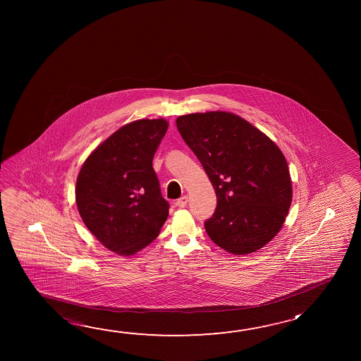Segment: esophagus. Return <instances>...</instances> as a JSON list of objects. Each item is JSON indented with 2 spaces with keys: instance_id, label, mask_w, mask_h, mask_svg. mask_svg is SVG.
<instances>
[{
  "instance_id": "obj_1",
  "label": "esophagus",
  "mask_w": 361,
  "mask_h": 361,
  "mask_svg": "<svg viewBox=\"0 0 361 361\" xmlns=\"http://www.w3.org/2000/svg\"><path fill=\"white\" fill-rule=\"evenodd\" d=\"M188 201H189V197L188 196L185 195L183 196V197H180V199H178L176 200V202H175V205L178 207H185L186 205H188Z\"/></svg>"
}]
</instances>
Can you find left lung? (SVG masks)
Segmentation results:
<instances>
[{"label":"left lung","mask_w":361,"mask_h":361,"mask_svg":"<svg viewBox=\"0 0 361 361\" xmlns=\"http://www.w3.org/2000/svg\"><path fill=\"white\" fill-rule=\"evenodd\" d=\"M176 124L216 194V210L205 221L209 238L231 255L263 248L282 229L292 202L282 151L234 113H190Z\"/></svg>","instance_id":"1"}]
</instances>
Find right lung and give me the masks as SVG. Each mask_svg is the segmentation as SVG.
<instances>
[{"instance_id":"1","label":"right lung","mask_w":361,"mask_h":361,"mask_svg":"<svg viewBox=\"0 0 361 361\" xmlns=\"http://www.w3.org/2000/svg\"><path fill=\"white\" fill-rule=\"evenodd\" d=\"M167 128L164 118L124 124L89 154L79 171L78 212L113 253L136 255L154 242L169 216L152 167Z\"/></svg>"}]
</instances>
